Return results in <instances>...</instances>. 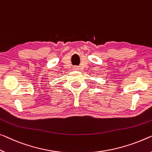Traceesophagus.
Returning <instances> with one entry per match:
<instances>
[{"instance_id":"esophagus-1","label":"esophagus","mask_w":152,"mask_h":152,"mask_svg":"<svg viewBox=\"0 0 152 152\" xmlns=\"http://www.w3.org/2000/svg\"><path fill=\"white\" fill-rule=\"evenodd\" d=\"M74 69H75V70H77V69H79V68L77 66H75V67H74Z\"/></svg>"}]
</instances>
